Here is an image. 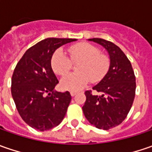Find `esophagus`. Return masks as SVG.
Wrapping results in <instances>:
<instances>
[{"instance_id": "esophagus-1", "label": "esophagus", "mask_w": 152, "mask_h": 152, "mask_svg": "<svg viewBox=\"0 0 152 152\" xmlns=\"http://www.w3.org/2000/svg\"><path fill=\"white\" fill-rule=\"evenodd\" d=\"M77 93H78L77 91H71V92H70V94H71V96H74Z\"/></svg>"}]
</instances>
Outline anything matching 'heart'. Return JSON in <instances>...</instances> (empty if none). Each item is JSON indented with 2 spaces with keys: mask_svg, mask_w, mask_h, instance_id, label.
<instances>
[{
  "mask_svg": "<svg viewBox=\"0 0 152 152\" xmlns=\"http://www.w3.org/2000/svg\"><path fill=\"white\" fill-rule=\"evenodd\" d=\"M69 57L61 49L53 53L50 60L54 73L64 76L72 66V62L78 63L76 73L69 74L61 79V85L67 91H79L92 83H98L107 73L110 68V57L101 52L100 49L90 43H79L68 48Z\"/></svg>",
  "mask_w": 152,
  "mask_h": 152,
  "instance_id": "b5f03b06",
  "label": "heart"
}]
</instances>
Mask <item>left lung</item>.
Returning a JSON list of instances; mask_svg holds the SVG:
<instances>
[{
    "label": "left lung",
    "mask_w": 152,
    "mask_h": 152,
    "mask_svg": "<svg viewBox=\"0 0 152 152\" xmlns=\"http://www.w3.org/2000/svg\"><path fill=\"white\" fill-rule=\"evenodd\" d=\"M105 47L110 56V68L102 81L93 87L102 96L85 91L86 101L83 107L85 118L97 129L108 130L125 119L135 96L136 82L130 61L111 41L100 38L90 39Z\"/></svg>",
    "instance_id": "left-lung-1"
}]
</instances>
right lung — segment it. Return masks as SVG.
<instances>
[{"label":"right lung","instance_id":"right-lung-1","mask_svg":"<svg viewBox=\"0 0 152 152\" xmlns=\"http://www.w3.org/2000/svg\"><path fill=\"white\" fill-rule=\"evenodd\" d=\"M76 39L47 38L31 46L22 56L12 77V96L23 120L33 129L49 130L64 118L71 95L54 92L58 80L50 60L55 50Z\"/></svg>","mask_w":152,"mask_h":152}]
</instances>
